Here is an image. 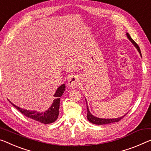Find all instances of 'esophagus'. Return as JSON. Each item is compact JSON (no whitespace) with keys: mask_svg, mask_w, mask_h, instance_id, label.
<instances>
[{"mask_svg":"<svg viewBox=\"0 0 151 151\" xmlns=\"http://www.w3.org/2000/svg\"><path fill=\"white\" fill-rule=\"evenodd\" d=\"M80 84V81L79 78L76 76H72L68 80V86L71 88H76L78 87Z\"/></svg>","mask_w":151,"mask_h":151,"instance_id":"esophagus-1","label":"esophagus"}]
</instances>
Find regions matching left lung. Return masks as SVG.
<instances>
[{
	"label": "left lung",
	"instance_id": "1",
	"mask_svg": "<svg viewBox=\"0 0 151 151\" xmlns=\"http://www.w3.org/2000/svg\"><path fill=\"white\" fill-rule=\"evenodd\" d=\"M126 36H127V38L129 39V40L133 44L134 46H135L136 49L138 51V52L140 53L141 57H142V55H141V52H140V48H139L138 45L136 44L135 42L133 40V39L131 38V36H129V34L126 32ZM86 106H87V119L88 121L92 123V124H96V125H105V124H112V123H115V122H118L119 121H120L123 117H124V116H126V115L127 114H125L124 115L122 116V117H117V118H112V119H105V118H99V117H97L96 116H94L91 113H90V111L89 110V108H88V103H87V101L86 99Z\"/></svg>",
	"mask_w": 151,
	"mask_h": 151
}]
</instances>
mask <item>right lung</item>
Segmentation results:
<instances>
[{
    "mask_svg": "<svg viewBox=\"0 0 151 151\" xmlns=\"http://www.w3.org/2000/svg\"><path fill=\"white\" fill-rule=\"evenodd\" d=\"M65 90V84L63 83L61 86L58 88L56 92L54 94L55 99L53 100V102L51 106L47 110L44 111V112H38L36 111H29L27 109H24L18 106L17 105H14L13 103L9 101L10 103L13 106L17 109L20 111L22 114H24L25 117H27L36 121L40 122L42 124H48L56 121L58 118V115L59 113V106H60V99L61 96L64 93Z\"/></svg>",
    "mask_w": 151,
    "mask_h": 151,
    "instance_id": "1",
    "label": "right lung"
}]
</instances>
